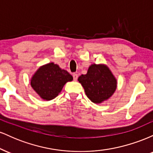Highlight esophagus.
<instances>
[{
  "mask_svg": "<svg viewBox=\"0 0 153 153\" xmlns=\"http://www.w3.org/2000/svg\"><path fill=\"white\" fill-rule=\"evenodd\" d=\"M73 79H74V80H77L78 75V74H76V73H73Z\"/></svg>",
  "mask_w": 153,
  "mask_h": 153,
  "instance_id": "34e87169",
  "label": "esophagus"
}]
</instances>
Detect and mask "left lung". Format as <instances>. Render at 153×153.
Here are the masks:
<instances>
[{
    "mask_svg": "<svg viewBox=\"0 0 153 153\" xmlns=\"http://www.w3.org/2000/svg\"><path fill=\"white\" fill-rule=\"evenodd\" d=\"M78 80L83 87L85 94L94 103H101L108 100L117 86V80L109 68L103 64H92L85 75H81Z\"/></svg>",
    "mask_w": 153,
    "mask_h": 153,
    "instance_id": "1",
    "label": "left lung"
}]
</instances>
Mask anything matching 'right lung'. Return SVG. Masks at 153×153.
Returning a JSON list of instances; mask_svg holds the SVG:
<instances>
[{
	"label": "right lung",
	"mask_w": 153,
	"mask_h": 153,
	"mask_svg": "<svg viewBox=\"0 0 153 153\" xmlns=\"http://www.w3.org/2000/svg\"><path fill=\"white\" fill-rule=\"evenodd\" d=\"M73 80V76L54 62L44 65L35 72L31 79V85L42 99H54L61 92L65 84Z\"/></svg>",
	"instance_id": "1"
}]
</instances>
